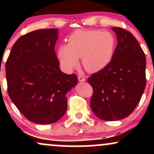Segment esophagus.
Returning <instances> with one entry per match:
<instances>
[{
	"instance_id": "esophagus-1",
	"label": "esophagus",
	"mask_w": 154,
	"mask_h": 154,
	"mask_svg": "<svg viewBox=\"0 0 154 154\" xmlns=\"http://www.w3.org/2000/svg\"><path fill=\"white\" fill-rule=\"evenodd\" d=\"M78 80L79 81V82H85V77H83V76L79 75L78 76Z\"/></svg>"
}]
</instances>
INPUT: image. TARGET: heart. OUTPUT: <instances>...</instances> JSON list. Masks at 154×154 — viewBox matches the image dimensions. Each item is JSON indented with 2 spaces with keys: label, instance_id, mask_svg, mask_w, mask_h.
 I'll return each instance as SVG.
<instances>
[{
  "label": "heart",
  "instance_id": "heart-1",
  "mask_svg": "<svg viewBox=\"0 0 154 154\" xmlns=\"http://www.w3.org/2000/svg\"><path fill=\"white\" fill-rule=\"evenodd\" d=\"M115 48V39L106 32L77 30L68 38V44L58 50V58L62 66L70 71L82 58L83 67L89 72L103 69L110 63Z\"/></svg>",
  "mask_w": 154,
  "mask_h": 154
}]
</instances>
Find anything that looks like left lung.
<instances>
[{"mask_svg": "<svg viewBox=\"0 0 154 154\" xmlns=\"http://www.w3.org/2000/svg\"><path fill=\"white\" fill-rule=\"evenodd\" d=\"M111 29L118 40L112 59L88 79L93 89L92 111L106 121L130 115L139 103L146 84V56L137 39L122 28Z\"/></svg>", "mask_w": 154, "mask_h": 154, "instance_id": "8db88e82", "label": "left lung"}]
</instances>
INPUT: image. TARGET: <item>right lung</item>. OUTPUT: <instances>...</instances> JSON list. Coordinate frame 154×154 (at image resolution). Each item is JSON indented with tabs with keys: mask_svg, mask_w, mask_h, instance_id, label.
Instances as JSON below:
<instances>
[{
	"mask_svg": "<svg viewBox=\"0 0 154 154\" xmlns=\"http://www.w3.org/2000/svg\"><path fill=\"white\" fill-rule=\"evenodd\" d=\"M58 29H38L20 37L6 63L11 100L29 121L58 122L67 109L66 94L77 84L75 74L61 71L54 47Z\"/></svg>",
	"mask_w": 154,
	"mask_h": 154,
	"instance_id": "obj_1",
	"label": "right lung"
}]
</instances>
